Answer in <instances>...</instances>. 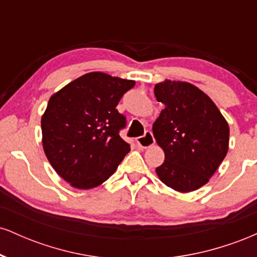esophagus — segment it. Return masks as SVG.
<instances>
[{
	"label": "esophagus",
	"instance_id": "34e87169",
	"mask_svg": "<svg viewBox=\"0 0 257 257\" xmlns=\"http://www.w3.org/2000/svg\"><path fill=\"white\" fill-rule=\"evenodd\" d=\"M137 144L141 149H149L155 144V138H153L151 132H146L144 137H139L137 139Z\"/></svg>",
	"mask_w": 257,
	"mask_h": 257
}]
</instances>
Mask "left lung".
<instances>
[{
  "instance_id": "obj_1",
  "label": "left lung",
  "mask_w": 257,
  "mask_h": 257,
  "mask_svg": "<svg viewBox=\"0 0 257 257\" xmlns=\"http://www.w3.org/2000/svg\"><path fill=\"white\" fill-rule=\"evenodd\" d=\"M166 107L153 123V137L164 151L156 169L168 187L181 193L208 184L228 151L229 126L217 106L196 85L166 79L155 85Z\"/></svg>"
}]
</instances>
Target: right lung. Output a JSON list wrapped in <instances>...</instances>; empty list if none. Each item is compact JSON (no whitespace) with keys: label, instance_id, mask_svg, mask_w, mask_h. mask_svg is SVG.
Segmentation results:
<instances>
[{"label":"right lung","instance_id":"obj_1","mask_svg":"<svg viewBox=\"0 0 257 257\" xmlns=\"http://www.w3.org/2000/svg\"><path fill=\"white\" fill-rule=\"evenodd\" d=\"M135 81L89 72L54 93L41 118L47 159L78 190L101 185L117 170L131 146L119 137L125 117L116 106Z\"/></svg>","mask_w":257,"mask_h":257}]
</instances>
